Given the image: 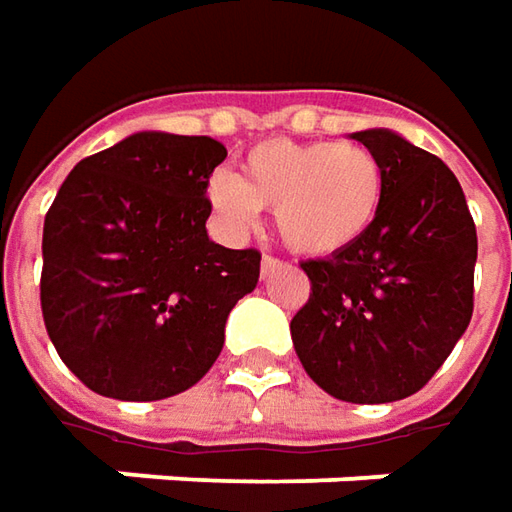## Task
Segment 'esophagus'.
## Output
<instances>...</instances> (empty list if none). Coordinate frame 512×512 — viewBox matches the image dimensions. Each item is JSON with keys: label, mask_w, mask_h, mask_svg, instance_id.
<instances>
[{"label": "esophagus", "mask_w": 512, "mask_h": 512, "mask_svg": "<svg viewBox=\"0 0 512 512\" xmlns=\"http://www.w3.org/2000/svg\"><path fill=\"white\" fill-rule=\"evenodd\" d=\"M280 266H283V263H280V260H277V257H272V255H263V260H260V274H263V277H269V274L277 272V269H280Z\"/></svg>", "instance_id": "obj_1"}]
</instances>
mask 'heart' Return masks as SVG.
Returning a JSON list of instances; mask_svg holds the SVG:
<instances>
[{"label":"heart","instance_id":"heart-1","mask_svg":"<svg viewBox=\"0 0 512 512\" xmlns=\"http://www.w3.org/2000/svg\"><path fill=\"white\" fill-rule=\"evenodd\" d=\"M206 198L232 235H246L260 209L291 252L328 257L371 229L385 198V169L362 144L272 138L243 155L240 172H215Z\"/></svg>","mask_w":512,"mask_h":512}]
</instances>
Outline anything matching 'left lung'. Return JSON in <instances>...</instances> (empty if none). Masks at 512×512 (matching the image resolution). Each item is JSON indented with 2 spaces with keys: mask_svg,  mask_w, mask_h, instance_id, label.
I'll use <instances>...</instances> for the list:
<instances>
[{
  "mask_svg": "<svg viewBox=\"0 0 512 512\" xmlns=\"http://www.w3.org/2000/svg\"><path fill=\"white\" fill-rule=\"evenodd\" d=\"M385 169L377 221L337 255L306 260L309 303L291 343L326 394L354 405L416 394L473 314L476 226L436 155L391 130L354 133Z\"/></svg>",
  "mask_w": 512,
  "mask_h": 512,
  "instance_id": "left-lung-1",
  "label": "left lung"
}]
</instances>
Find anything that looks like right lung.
Segmentation results:
<instances>
[{"instance_id": "1", "label": "right lung", "mask_w": 512, "mask_h": 512, "mask_svg": "<svg viewBox=\"0 0 512 512\" xmlns=\"http://www.w3.org/2000/svg\"><path fill=\"white\" fill-rule=\"evenodd\" d=\"M209 135L133 133L79 161L45 215L42 314L62 362L101 397L167 399L223 348L260 252L206 235Z\"/></svg>"}]
</instances>
